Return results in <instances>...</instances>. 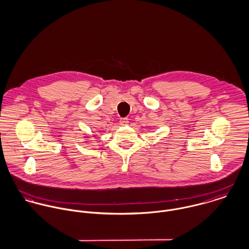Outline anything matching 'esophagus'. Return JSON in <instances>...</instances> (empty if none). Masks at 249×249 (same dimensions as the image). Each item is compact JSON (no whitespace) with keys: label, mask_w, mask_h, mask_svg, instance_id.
Returning <instances> with one entry per match:
<instances>
[{"label":"esophagus","mask_w":249,"mask_h":249,"mask_svg":"<svg viewBox=\"0 0 249 249\" xmlns=\"http://www.w3.org/2000/svg\"><path fill=\"white\" fill-rule=\"evenodd\" d=\"M128 124V119L127 118H121L120 119V124L121 125H125Z\"/></svg>","instance_id":"34e87169"}]
</instances>
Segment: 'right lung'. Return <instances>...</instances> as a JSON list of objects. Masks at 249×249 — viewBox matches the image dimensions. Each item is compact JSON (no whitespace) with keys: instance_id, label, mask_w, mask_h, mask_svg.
I'll return each instance as SVG.
<instances>
[{"instance_id":"add662e5","label":"right lung","mask_w":249,"mask_h":249,"mask_svg":"<svg viewBox=\"0 0 249 249\" xmlns=\"http://www.w3.org/2000/svg\"><path fill=\"white\" fill-rule=\"evenodd\" d=\"M84 138H89V137H88V136H85ZM88 140H89V139H86V141H88Z\"/></svg>"}]
</instances>
